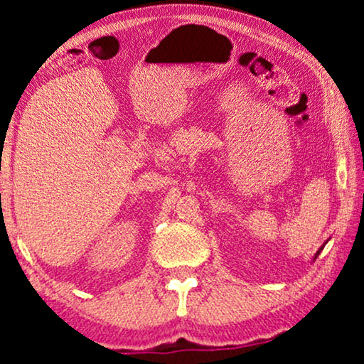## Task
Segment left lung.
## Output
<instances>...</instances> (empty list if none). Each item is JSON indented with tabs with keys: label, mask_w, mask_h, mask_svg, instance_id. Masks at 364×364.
Listing matches in <instances>:
<instances>
[{
	"label": "left lung",
	"mask_w": 364,
	"mask_h": 364,
	"mask_svg": "<svg viewBox=\"0 0 364 364\" xmlns=\"http://www.w3.org/2000/svg\"><path fill=\"white\" fill-rule=\"evenodd\" d=\"M318 253H320V252H318ZM318 253H316V255H318Z\"/></svg>",
	"instance_id": "1"
}]
</instances>
